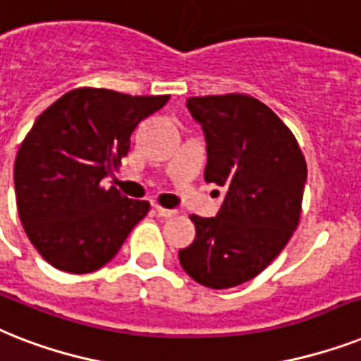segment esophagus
<instances>
[{"mask_svg": "<svg viewBox=\"0 0 361 361\" xmlns=\"http://www.w3.org/2000/svg\"><path fill=\"white\" fill-rule=\"evenodd\" d=\"M154 210H157V214L160 216V218H173V216L177 214V210L164 209V207H158V204H154Z\"/></svg>", "mask_w": 361, "mask_h": 361, "instance_id": "obj_1", "label": "esophagus"}]
</instances>
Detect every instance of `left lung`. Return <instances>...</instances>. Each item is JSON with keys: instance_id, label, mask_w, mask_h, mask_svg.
Instances as JSON below:
<instances>
[{"instance_id": "8db88e82", "label": "left lung", "mask_w": 361, "mask_h": 361, "mask_svg": "<svg viewBox=\"0 0 361 361\" xmlns=\"http://www.w3.org/2000/svg\"><path fill=\"white\" fill-rule=\"evenodd\" d=\"M186 108L207 141L204 180L226 195L214 218L192 216L195 238L178 250V261L197 283L229 289L255 278L287 246L307 166L293 132L253 97H192Z\"/></svg>"}]
</instances>
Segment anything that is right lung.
I'll return each mask as SVG.
<instances>
[{
	"instance_id": "right-lung-1",
	"label": "right lung",
	"mask_w": 361,
	"mask_h": 361,
	"mask_svg": "<svg viewBox=\"0 0 361 361\" xmlns=\"http://www.w3.org/2000/svg\"><path fill=\"white\" fill-rule=\"evenodd\" d=\"M167 100L80 87L35 121L16 154L14 190L22 226L51 267L99 270L145 218L151 204L104 188L102 178L128 154L135 126Z\"/></svg>"
}]
</instances>
